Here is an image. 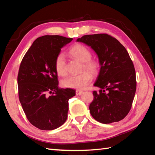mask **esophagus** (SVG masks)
Here are the masks:
<instances>
[{
	"label": "esophagus",
	"instance_id": "1",
	"mask_svg": "<svg viewBox=\"0 0 155 155\" xmlns=\"http://www.w3.org/2000/svg\"><path fill=\"white\" fill-rule=\"evenodd\" d=\"M82 93H83V91L81 90H76V94L77 95H81Z\"/></svg>",
	"mask_w": 155,
	"mask_h": 155
}]
</instances>
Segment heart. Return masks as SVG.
Instances as JSON below:
<instances>
[{"label": "heart", "mask_w": 155, "mask_h": 155, "mask_svg": "<svg viewBox=\"0 0 155 155\" xmlns=\"http://www.w3.org/2000/svg\"><path fill=\"white\" fill-rule=\"evenodd\" d=\"M69 54L74 58L83 62L82 71H88L95 74L99 69V64L97 61L92 60V54L89 49L81 44H76L69 49ZM54 68L56 72L60 76L67 74L66 60L64 54L62 52L58 53L54 60ZM87 71H84L78 75L69 76L61 81L62 86L65 88H83L91 83L92 76Z\"/></svg>", "instance_id": "1"}]
</instances>
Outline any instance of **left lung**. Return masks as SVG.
Listing matches in <instances>:
<instances>
[{
    "mask_svg": "<svg viewBox=\"0 0 155 155\" xmlns=\"http://www.w3.org/2000/svg\"><path fill=\"white\" fill-rule=\"evenodd\" d=\"M77 41L93 48L101 65L94 84L100 90L93 92L89 106L92 117L103 124L123 119L132 107L137 88L135 69L126 48L107 34L84 35Z\"/></svg>",
    "mask_w": 155,
    "mask_h": 155,
    "instance_id": "left-lung-1",
    "label": "left lung"
}]
</instances>
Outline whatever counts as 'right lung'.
I'll use <instances>...</instances> for the list:
<instances>
[{"label":"right lung","mask_w":155,"mask_h":155,"mask_svg":"<svg viewBox=\"0 0 155 155\" xmlns=\"http://www.w3.org/2000/svg\"><path fill=\"white\" fill-rule=\"evenodd\" d=\"M72 41V38L59 35L39 37L20 65L17 78L20 103L28 121L41 130H54L67 120L68 100L74 96L75 91L58 88L54 60L61 48Z\"/></svg>","instance_id":"1"}]
</instances>
